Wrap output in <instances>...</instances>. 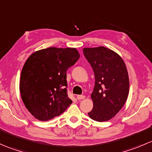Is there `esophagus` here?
<instances>
[{
    "label": "esophagus",
    "mask_w": 152,
    "mask_h": 152,
    "mask_svg": "<svg viewBox=\"0 0 152 152\" xmlns=\"http://www.w3.org/2000/svg\"><path fill=\"white\" fill-rule=\"evenodd\" d=\"M77 99L78 100H81V99H84L85 98V96H84V95H79V96H77Z\"/></svg>",
    "instance_id": "obj_1"
}]
</instances>
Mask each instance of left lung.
<instances>
[{
    "instance_id": "8db88e82",
    "label": "left lung",
    "mask_w": 152,
    "mask_h": 152,
    "mask_svg": "<svg viewBox=\"0 0 152 152\" xmlns=\"http://www.w3.org/2000/svg\"><path fill=\"white\" fill-rule=\"evenodd\" d=\"M83 53L93 68L96 80L91 94L93 108L88 115L96 121H107L126 102L129 89L126 67L118 53L105 47L85 48Z\"/></svg>"
}]
</instances>
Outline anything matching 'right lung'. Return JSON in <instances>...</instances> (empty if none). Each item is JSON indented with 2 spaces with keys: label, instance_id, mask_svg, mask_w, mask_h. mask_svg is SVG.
Returning <instances> with one entry per match:
<instances>
[{
  "label": "right lung",
  "instance_id": "1",
  "mask_svg": "<svg viewBox=\"0 0 152 152\" xmlns=\"http://www.w3.org/2000/svg\"><path fill=\"white\" fill-rule=\"evenodd\" d=\"M76 48H48L32 53L21 72L20 91L27 110L42 121L60 115L72 103L67 70L79 58Z\"/></svg>",
  "mask_w": 152,
  "mask_h": 152
}]
</instances>
